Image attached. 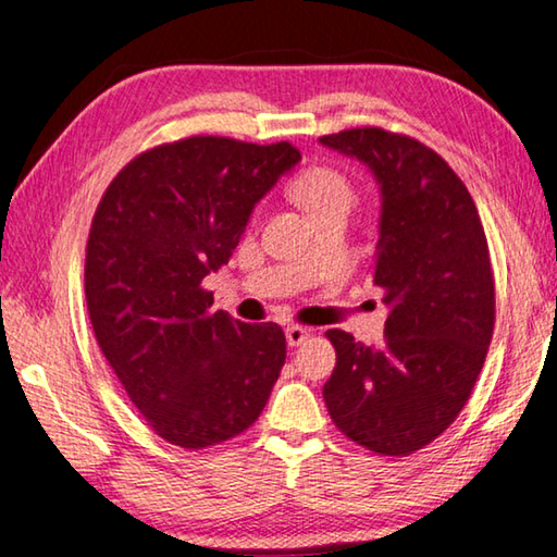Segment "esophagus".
<instances>
[{
    "mask_svg": "<svg viewBox=\"0 0 557 557\" xmlns=\"http://www.w3.org/2000/svg\"><path fill=\"white\" fill-rule=\"evenodd\" d=\"M285 336H287V344H289V346H301V344L307 342L309 336H312V329L299 326V324H289V326L285 329Z\"/></svg>",
    "mask_w": 557,
    "mask_h": 557,
    "instance_id": "esophagus-1",
    "label": "esophagus"
}]
</instances>
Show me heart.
<instances>
[{"label":"heart","mask_w":557,"mask_h":557,"mask_svg":"<svg viewBox=\"0 0 557 557\" xmlns=\"http://www.w3.org/2000/svg\"><path fill=\"white\" fill-rule=\"evenodd\" d=\"M295 199L314 219V215L338 209V206H351L354 191L346 176L338 174L336 169L312 166L301 172L295 182Z\"/></svg>","instance_id":"obj_1"}]
</instances>
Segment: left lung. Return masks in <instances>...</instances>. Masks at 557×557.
<instances>
[{
    "instance_id": "obj_1",
    "label": "left lung",
    "mask_w": 557,
    "mask_h": 557,
    "mask_svg": "<svg viewBox=\"0 0 557 557\" xmlns=\"http://www.w3.org/2000/svg\"><path fill=\"white\" fill-rule=\"evenodd\" d=\"M319 143L369 166L381 191L373 285L391 307L383 346L342 329L324 400L348 440L388 457L437 440L469 400L494 334V272L467 186L437 152L381 127Z\"/></svg>"
}]
</instances>
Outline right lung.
I'll return each instance as SVG.
<instances>
[{"label": "right lung", "mask_w": 557, "mask_h": 557, "mask_svg": "<svg viewBox=\"0 0 557 557\" xmlns=\"http://www.w3.org/2000/svg\"><path fill=\"white\" fill-rule=\"evenodd\" d=\"M299 159L289 143L186 137L132 159L92 215V332L147 425L176 447L248 430L285 366V332L213 312L201 282L228 262L256 203Z\"/></svg>", "instance_id": "right-lung-1"}]
</instances>
